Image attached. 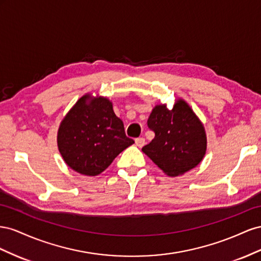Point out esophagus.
<instances>
[{
    "instance_id": "esophagus-1",
    "label": "esophagus",
    "mask_w": 261,
    "mask_h": 261,
    "mask_svg": "<svg viewBox=\"0 0 261 261\" xmlns=\"http://www.w3.org/2000/svg\"><path fill=\"white\" fill-rule=\"evenodd\" d=\"M145 144V139L144 138H138L136 139V145L139 147H142Z\"/></svg>"
}]
</instances>
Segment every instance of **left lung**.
<instances>
[{"instance_id":"obj_1","label":"left lung","mask_w":261,"mask_h":261,"mask_svg":"<svg viewBox=\"0 0 261 261\" xmlns=\"http://www.w3.org/2000/svg\"><path fill=\"white\" fill-rule=\"evenodd\" d=\"M155 137L142 151L170 177L195 168L206 151L203 124L187 102L178 99L172 110L158 105L147 119Z\"/></svg>"}]
</instances>
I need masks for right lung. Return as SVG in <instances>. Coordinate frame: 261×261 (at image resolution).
Segmentation results:
<instances>
[{"mask_svg": "<svg viewBox=\"0 0 261 261\" xmlns=\"http://www.w3.org/2000/svg\"><path fill=\"white\" fill-rule=\"evenodd\" d=\"M135 141L106 97L84 95L62 120L58 147L66 165L86 176L99 175Z\"/></svg>", "mask_w": 261, "mask_h": 261, "instance_id": "obj_1", "label": "right lung"}]
</instances>
